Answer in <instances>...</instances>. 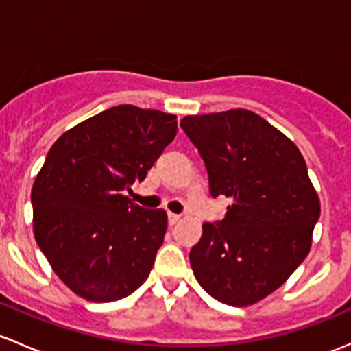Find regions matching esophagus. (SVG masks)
<instances>
[{
  "instance_id": "obj_1",
  "label": "esophagus",
  "mask_w": 351,
  "mask_h": 351,
  "mask_svg": "<svg viewBox=\"0 0 351 351\" xmlns=\"http://www.w3.org/2000/svg\"><path fill=\"white\" fill-rule=\"evenodd\" d=\"M180 220H182V217H180L178 213H173V212H169V213H168V222H169V225L178 223Z\"/></svg>"
}]
</instances>
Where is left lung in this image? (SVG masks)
Wrapping results in <instances>:
<instances>
[{"mask_svg":"<svg viewBox=\"0 0 351 351\" xmlns=\"http://www.w3.org/2000/svg\"><path fill=\"white\" fill-rule=\"evenodd\" d=\"M200 153L225 219L204 223L190 264L217 301L250 306L287 281L311 249L319 198L301 151L256 112L230 109L180 123Z\"/></svg>","mask_w":351,"mask_h":351,"instance_id":"left-lung-1","label":"left lung"}]
</instances>
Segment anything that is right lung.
<instances>
[{
	"label": "right lung",
	"mask_w": 351,
	"mask_h": 351,
	"mask_svg": "<svg viewBox=\"0 0 351 351\" xmlns=\"http://www.w3.org/2000/svg\"><path fill=\"white\" fill-rule=\"evenodd\" d=\"M173 114L116 106L60 136L32 190L33 234L55 274L92 302L123 300L149 276L168 217L126 197L175 139Z\"/></svg>",
	"instance_id": "right-lung-1"
}]
</instances>
